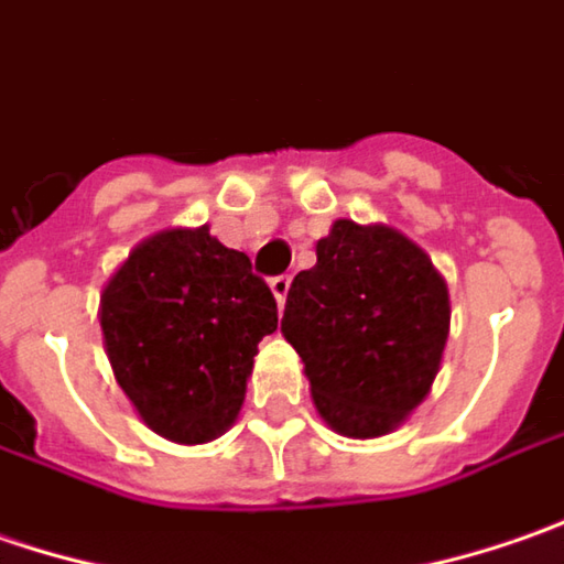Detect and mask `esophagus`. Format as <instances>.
<instances>
[{
  "instance_id": "34e87169",
  "label": "esophagus",
  "mask_w": 564,
  "mask_h": 564,
  "mask_svg": "<svg viewBox=\"0 0 564 564\" xmlns=\"http://www.w3.org/2000/svg\"><path fill=\"white\" fill-rule=\"evenodd\" d=\"M271 293H274L278 306H283V303H286V293H290V274H278V278H271Z\"/></svg>"
}]
</instances>
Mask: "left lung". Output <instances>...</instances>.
Masks as SVG:
<instances>
[{
	"instance_id": "obj_1",
	"label": "left lung",
	"mask_w": 564,
	"mask_h": 564,
	"mask_svg": "<svg viewBox=\"0 0 564 564\" xmlns=\"http://www.w3.org/2000/svg\"><path fill=\"white\" fill-rule=\"evenodd\" d=\"M300 271L281 330L322 420L347 438L398 429L438 376L452 303L432 258L384 224L334 220Z\"/></svg>"
}]
</instances>
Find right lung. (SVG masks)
I'll use <instances>...</instances> for the list:
<instances>
[{"label": "right lung", "mask_w": 564, "mask_h": 564, "mask_svg": "<svg viewBox=\"0 0 564 564\" xmlns=\"http://www.w3.org/2000/svg\"><path fill=\"white\" fill-rule=\"evenodd\" d=\"M112 376L138 416L180 445L234 426L258 340L278 330L271 286L208 227L138 242L100 293Z\"/></svg>", "instance_id": "obj_1"}]
</instances>
